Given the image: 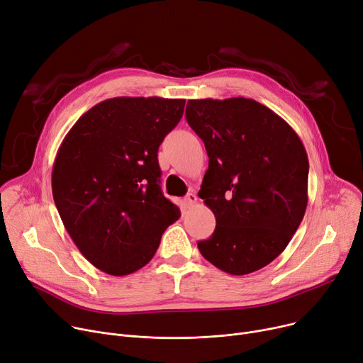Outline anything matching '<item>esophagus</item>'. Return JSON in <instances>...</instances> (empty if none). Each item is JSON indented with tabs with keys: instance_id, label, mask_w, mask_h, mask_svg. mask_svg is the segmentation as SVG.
I'll list each match as a JSON object with an SVG mask.
<instances>
[{
	"instance_id": "34e87169",
	"label": "esophagus",
	"mask_w": 363,
	"mask_h": 363,
	"mask_svg": "<svg viewBox=\"0 0 363 363\" xmlns=\"http://www.w3.org/2000/svg\"><path fill=\"white\" fill-rule=\"evenodd\" d=\"M184 203H185L186 207L194 206V204L197 203V196L194 194V192H188V194H186L185 199H184Z\"/></svg>"
}]
</instances>
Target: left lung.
Segmentation results:
<instances>
[{
	"instance_id": "left-lung-1",
	"label": "left lung",
	"mask_w": 363,
	"mask_h": 363,
	"mask_svg": "<svg viewBox=\"0 0 363 363\" xmlns=\"http://www.w3.org/2000/svg\"><path fill=\"white\" fill-rule=\"evenodd\" d=\"M185 118L207 150L199 197L216 217L213 235L199 240V250L225 273H254L284 251L303 219V144L283 118L254 99L188 101Z\"/></svg>"
}]
</instances>
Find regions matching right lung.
<instances>
[{
    "instance_id": "add662e5",
    "label": "right lung",
    "mask_w": 363,
    "mask_h": 363,
    "mask_svg": "<svg viewBox=\"0 0 363 363\" xmlns=\"http://www.w3.org/2000/svg\"><path fill=\"white\" fill-rule=\"evenodd\" d=\"M184 99L113 98L65 135L52 196L71 239L96 269L127 276L144 267L179 208L160 189L157 150L181 121Z\"/></svg>"
}]
</instances>
